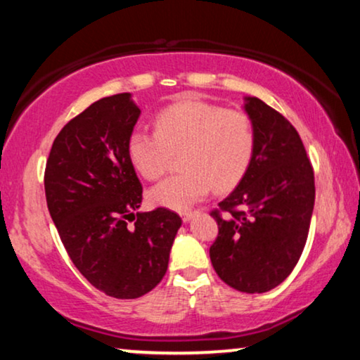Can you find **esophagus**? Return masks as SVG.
<instances>
[{"label":"esophagus","mask_w":360,"mask_h":360,"mask_svg":"<svg viewBox=\"0 0 360 360\" xmlns=\"http://www.w3.org/2000/svg\"><path fill=\"white\" fill-rule=\"evenodd\" d=\"M195 214H198V210H186V212H181V217H183L184 222H191Z\"/></svg>","instance_id":"obj_1"}]
</instances>
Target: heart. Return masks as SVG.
Listing matches in <instances>:
<instances>
[{
  "mask_svg": "<svg viewBox=\"0 0 360 360\" xmlns=\"http://www.w3.org/2000/svg\"><path fill=\"white\" fill-rule=\"evenodd\" d=\"M155 133L135 130L128 138V158L148 181L160 179L171 156L181 155L183 174L150 191L162 207L184 210L209 194L227 193L240 183L255 151V128L240 110L186 100L156 115Z\"/></svg>",
  "mask_w": 360,
  "mask_h": 360,
  "instance_id": "b5f03b06",
  "label": "heart"
}]
</instances>
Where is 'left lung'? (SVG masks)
<instances>
[{
  "mask_svg": "<svg viewBox=\"0 0 360 360\" xmlns=\"http://www.w3.org/2000/svg\"><path fill=\"white\" fill-rule=\"evenodd\" d=\"M243 110L255 128L250 167L219 202V236L209 255L220 280L242 293L285 281L303 253L314 207V172L295 127L257 97Z\"/></svg>",
  "mask_w": 360,
  "mask_h": 360,
  "instance_id": "8db88e82",
  "label": "left lung"
}]
</instances>
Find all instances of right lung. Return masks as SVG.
I'll use <instances>...</instances> for the list:
<instances>
[{
	"mask_svg": "<svg viewBox=\"0 0 360 360\" xmlns=\"http://www.w3.org/2000/svg\"><path fill=\"white\" fill-rule=\"evenodd\" d=\"M140 115L131 94L97 100L57 135L44 176L47 209L70 260L118 300L140 298L160 283L183 224L165 207L138 210L143 188L128 138Z\"/></svg>",
	"mask_w": 360,
	"mask_h": 360,
	"instance_id": "obj_1",
	"label": "right lung"
}]
</instances>
